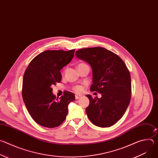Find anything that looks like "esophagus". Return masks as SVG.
Here are the masks:
<instances>
[{"instance_id": "obj_1", "label": "esophagus", "mask_w": 158, "mask_h": 158, "mask_svg": "<svg viewBox=\"0 0 158 158\" xmlns=\"http://www.w3.org/2000/svg\"><path fill=\"white\" fill-rule=\"evenodd\" d=\"M75 98H76V99H79L80 98H81V95L76 94V95H75Z\"/></svg>"}]
</instances>
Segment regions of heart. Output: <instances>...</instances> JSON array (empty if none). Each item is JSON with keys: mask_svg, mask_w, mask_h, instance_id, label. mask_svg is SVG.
Wrapping results in <instances>:
<instances>
[{"mask_svg": "<svg viewBox=\"0 0 158 158\" xmlns=\"http://www.w3.org/2000/svg\"><path fill=\"white\" fill-rule=\"evenodd\" d=\"M84 64H84V63H80V64L78 65V66L81 65H84ZM78 66H77V67H78ZM73 89H74V91L75 92L78 93H81V92L82 91V87L81 85H76V86L74 87Z\"/></svg>", "mask_w": 158, "mask_h": 158, "instance_id": "heart-1", "label": "heart"}]
</instances>
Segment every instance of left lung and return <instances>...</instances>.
<instances>
[{
	"label": "left lung",
	"instance_id": "8db88e82",
	"mask_svg": "<svg viewBox=\"0 0 158 158\" xmlns=\"http://www.w3.org/2000/svg\"><path fill=\"white\" fill-rule=\"evenodd\" d=\"M76 55L91 66L93 82L90 90L102 96H86L90 101L85 109L88 118L99 127L114 125L125 113L131 98L127 67L117 54L101 47L81 49Z\"/></svg>",
	"mask_w": 158,
	"mask_h": 158
}]
</instances>
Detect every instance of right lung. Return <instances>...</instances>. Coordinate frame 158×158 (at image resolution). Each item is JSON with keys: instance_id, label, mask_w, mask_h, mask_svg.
Returning <instances> with one entry per match:
<instances>
[{"instance_id": "obj_1", "label": "right lung", "mask_w": 158, "mask_h": 158, "mask_svg": "<svg viewBox=\"0 0 158 158\" xmlns=\"http://www.w3.org/2000/svg\"><path fill=\"white\" fill-rule=\"evenodd\" d=\"M75 49L46 51L35 57L24 73L22 94L29 114L39 125L48 128L60 126L68 113V104L75 100L65 91L60 99L52 87L61 81L60 71L74 57Z\"/></svg>"}]
</instances>
